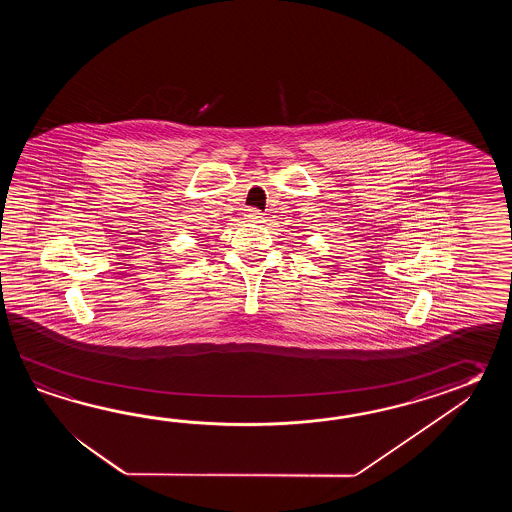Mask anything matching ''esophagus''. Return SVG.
I'll return each mask as SVG.
<instances>
[{
	"mask_svg": "<svg viewBox=\"0 0 512 512\" xmlns=\"http://www.w3.org/2000/svg\"><path fill=\"white\" fill-rule=\"evenodd\" d=\"M263 218V214H261L258 208H247L245 210V219H249V221H260Z\"/></svg>",
	"mask_w": 512,
	"mask_h": 512,
	"instance_id": "obj_1",
	"label": "esophagus"
}]
</instances>
